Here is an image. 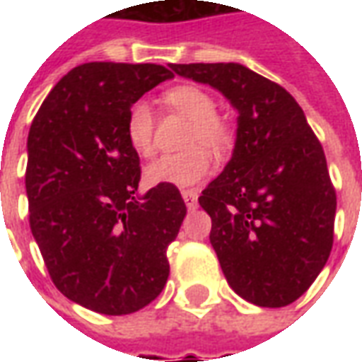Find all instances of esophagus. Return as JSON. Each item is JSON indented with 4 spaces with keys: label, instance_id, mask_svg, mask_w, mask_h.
Masks as SVG:
<instances>
[{
    "label": "esophagus",
    "instance_id": "esophagus-1",
    "mask_svg": "<svg viewBox=\"0 0 362 362\" xmlns=\"http://www.w3.org/2000/svg\"><path fill=\"white\" fill-rule=\"evenodd\" d=\"M182 197L186 202L188 209H196L197 207V192L196 189H182Z\"/></svg>",
    "mask_w": 362,
    "mask_h": 362
}]
</instances>
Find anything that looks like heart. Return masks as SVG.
<instances>
[{
    "label": "heart",
    "mask_w": 362,
    "mask_h": 362,
    "mask_svg": "<svg viewBox=\"0 0 362 362\" xmlns=\"http://www.w3.org/2000/svg\"><path fill=\"white\" fill-rule=\"evenodd\" d=\"M174 110L189 119L184 147L178 155H163L145 168V180L153 186H194L205 180L213 170L215 155H223L233 145V129L217 116V104L209 93L197 85H178L165 95ZM127 141L139 155L153 151V114L147 103H135L127 112Z\"/></svg>",
    "instance_id": "heart-1"
}]
</instances>
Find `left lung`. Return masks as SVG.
<instances>
[{"label":"left lung","instance_id":"1","mask_svg":"<svg viewBox=\"0 0 362 362\" xmlns=\"http://www.w3.org/2000/svg\"><path fill=\"white\" fill-rule=\"evenodd\" d=\"M238 112L233 157L199 196L227 283L244 300L279 308L304 295L334 244L335 189L303 108L243 64H170Z\"/></svg>","mask_w":362,"mask_h":362}]
</instances>
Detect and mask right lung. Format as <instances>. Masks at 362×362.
Returning a JSON list of instances; mask_svg holds the SVG:
<instances>
[{
    "mask_svg": "<svg viewBox=\"0 0 362 362\" xmlns=\"http://www.w3.org/2000/svg\"><path fill=\"white\" fill-rule=\"evenodd\" d=\"M166 79L173 71L155 64L77 66L28 132V219L44 264L62 295L106 316L160 295L186 217L176 186L137 192L139 155L127 141L129 108Z\"/></svg>",
    "mask_w": 362,
    "mask_h": 362,
    "instance_id": "obj_1",
    "label": "right lung"
}]
</instances>
